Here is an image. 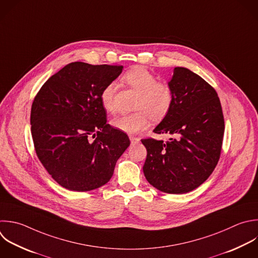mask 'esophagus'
I'll list each match as a JSON object with an SVG mask.
<instances>
[{
  "mask_svg": "<svg viewBox=\"0 0 258 258\" xmlns=\"http://www.w3.org/2000/svg\"><path fill=\"white\" fill-rule=\"evenodd\" d=\"M129 138H130V141H131L132 144H135V143H138V142H139V138H137V137H135V136H130Z\"/></svg>",
  "mask_w": 258,
  "mask_h": 258,
  "instance_id": "obj_1",
  "label": "esophagus"
}]
</instances>
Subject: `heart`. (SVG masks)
Listing matches in <instances>:
<instances>
[{
  "label": "heart",
  "mask_w": 258,
  "mask_h": 258,
  "mask_svg": "<svg viewBox=\"0 0 258 258\" xmlns=\"http://www.w3.org/2000/svg\"><path fill=\"white\" fill-rule=\"evenodd\" d=\"M122 82L139 92L135 104L137 111L113 118L111 124L114 128L134 135L148 127L150 118L159 121L170 111L174 101L172 88L167 83L158 82L157 77L146 68L136 66L130 69L123 75ZM115 83L105 85L100 93V101L107 112L115 111Z\"/></svg>",
  "instance_id": "b5f03b06"
}]
</instances>
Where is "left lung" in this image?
<instances>
[{
  "label": "left lung",
  "mask_w": 258,
  "mask_h": 258,
  "mask_svg": "<svg viewBox=\"0 0 258 258\" xmlns=\"http://www.w3.org/2000/svg\"><path fill=\"white\" fill-rule=\"evenodd\" d=\"M168 85L174 101L153 132L170 138L141 140L147 149L143 172L157 189L184 194L200 186L215 169L222 149L224 116L215 89L189 70L175 68Z\"/></svg>",
  "instance_id": "1"
}]
</instances>
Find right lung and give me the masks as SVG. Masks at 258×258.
<instances>
[{"label":"right lung","instance_id":"obj_1","mask_svg":"<svg viewBox=\"0 0 258 258\" xmlns=\"http://www.w3.org/2000/svg\"><path fill=\"white\" fill-rule=\"evenodd\" d=\"M122 66L76 61L50 77L34 98L30 123L42 165L61 186L88 191L107 183L130 145L126 133L107 124L100 101Z\"/></svg>","mask_w":258,"mask_h":258}]
</instances>
